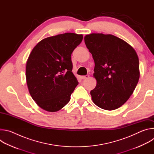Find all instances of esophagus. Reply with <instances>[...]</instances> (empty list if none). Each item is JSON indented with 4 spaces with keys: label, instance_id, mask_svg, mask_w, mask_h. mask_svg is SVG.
<instances>
[{
    "label": "esophagus",
    "instance_id": "1",
    "mask_svg": "<svg viewBox=\"0 0 154 154\" xmlns=\"http://www.w3.org/2000/svg\"><path fill=\"white\" fill-rule=\"evenodd\" d=\"M89 77V75H83V76H82V79L83 80L84 79H88Z\"/></svg>",
    "mask_w": 154,
    "mask_h": 154
}]
</instances>
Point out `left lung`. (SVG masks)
<instances>
[{
  "mask_svg": "<svg viewBox=\"0 0 154 154\" xmlns=\"http://www.w3.org/2000/svg\"><path fill=\"white\" fill-rule=\"evenodd\" d=\"M85 43L94 61L97 80L90 94L93 102L106 110L117 109L129 99L140 78L139 60L134 49L112 35L92 33Z\"/></svg>",
  "mask_w": 154,
  "mask_h": 154,
  "instance_id": "1",
  "label": "left lung"
}]
</instances>
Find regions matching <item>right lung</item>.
<instances>
[{
	"mask_svg": "<svg viewBox=\"0 0 154 154\" xmlns=\"http://www.w3.org/2000/svg\"><path fill=\"white\" fill-rule=\"evenodd\" d=\"M82 35L66 33L38 42L26 64L29 93L37 105L50 112L60 110L71 99L79 82L72 72L71 54Z\"/></svg>",
	"mask_w": 154,
	"mask_h": 154,
	"instance_id": "add662e5",
	"label": "right lung"
}]
</instances>
